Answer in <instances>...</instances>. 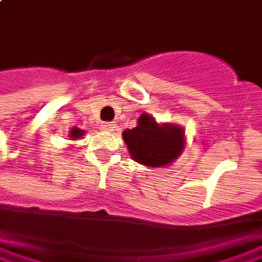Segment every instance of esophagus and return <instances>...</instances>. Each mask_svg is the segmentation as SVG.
I'll return each mask as SVG.
<instances>
[{"mask_svg": "<svg viewBox=\"0 0 262 262\" xmlns=\"http://www.w3.org/2000/svg\"><path fill=\"white\" fill-rule=\"evenodd\" d=\"M102 129L106 132H112L115 129V123L114 122H103Z\"/></svg>", "mask_w": 262, "mask_h": 262, "instance_id": "34e87169", "label": "esophagus"}]
</instances>
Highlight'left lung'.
<instances>
[{
    "instance_id": "8db88e82",
    "label": "left lung",
    "mask_w": 262,
    "mask_h": 262,
    "mask_svg": "<svg viewBox=\"0 0 262 262\" xmlns=\"http://www.w3.org/2000/svg\"><path fill=\"white\" fill-rule=\"evenodd\" d=\"M123 140L135 161L148 167H163L182 153L184 132L177 126L157 125L151 116L143 114L136 127L123 132Z\"/></svg>"
}]
</instances>
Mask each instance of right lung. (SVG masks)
<instances>
[{"instance_id": "right-lung-1", "label": "right lung", "mask_w": 262, "mask_h": 262, "mask_svg": "<svg viewBox=\"0 0 262 262\" xmlns=\"http://www.w3.org/2000/svg\"><path fill=\"white\" fill-rule=\"evenodd\" d=\"M70 133H71V135H70V137H71V139H77V137H80L84 135V132L80 130V129H77V127H73Z\"/></svg>"}]
</instances>
